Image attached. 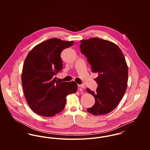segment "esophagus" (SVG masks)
<instances>
[{
	"mask_svg": "<svg viewBox=\"0 0 150 150\" xmlns=\"http://www.w3.org/2000/svg\"><path fill=\"white\" fill-rule=\"evenodd\" d=\"M78 86L80 88H82V89H84L85 88V86H84V85H78Z\"/></svg>",
	"mask_w": 150,
	"mask_h": 150,
	"instance_id": "1",
	"label": "esophagus"
}]
</instances>
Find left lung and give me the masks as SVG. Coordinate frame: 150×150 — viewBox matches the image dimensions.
Here are the masks:
<instances>
[{"label":"left lung","instance_id":"obj_1","mask_svg":"<svg viewBox=\"0 0 150 150\" xmlns=\"http://www.w3.org/2000/svg\"><path fill=\"white\" fill-rule=\"evenodd\" d=\"M82 54L87 58L91 71L98 73V84L94 92L86 91L95 99V105L87 111L92 115L106 114L117 107L128 86V68L119 47L110 41L98 38L80 41Z\"/></svg>","mask_w":150,"mask_h":150}]
</instances>
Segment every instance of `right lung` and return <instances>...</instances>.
Segmentation results:
<instances>
[{
    "instance_id": "add662e5",
    "label": "right lung",
    "mask_w": 150,
    "mask_h": 150,
    "mask_svg": "<svg viewBox=\"0 0 150 150\" xmlns=\"http://www.w3.org/2000/svg\"><path fill=\"white\" fill-rule=\"evenodd\" d=\"M73 41L50 39L34 47L25 59L21 81L29 106L35 113L47 117L61 112L66 96L77 91L75 81L58 82L55 74L63 67L61 52Z\"/></svg>"
}]
</instances>
